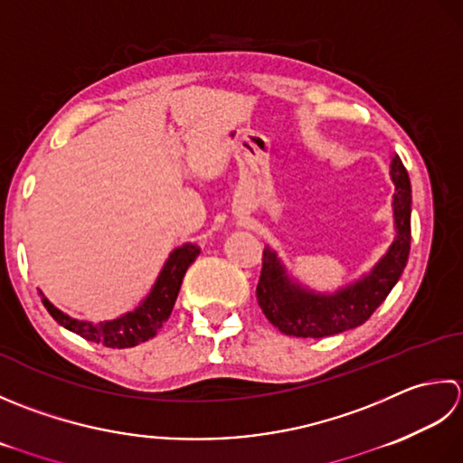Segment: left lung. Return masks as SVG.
<instances>
[{
    "instance_id": "1",
    "label": "left lung",
    "mask_w": 463,
    "mask_h": 463,
    "mask_svg": "<svg viewBox=\"0 0 463 463\" xmlns=\"http://www.w3.org/2000/svg\"><path fill=\"white\" fill-rule=\"evenodd\" d=\"M390 174L395 184V240L370 276L357 284L334 296H316L291 284L276 253L269 248L263 250L256 296L263 316L281 334L294 337H327L354 329L370 319L388 298L392 288L398 284L408 263L411 243V185L400 156H393Z\"/></svg>"
}]
</instances>
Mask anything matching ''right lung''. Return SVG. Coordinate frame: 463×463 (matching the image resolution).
<instances>
[{
	"label": "right lung",
	"instance_id": "1",
	"mask_svg": "<svg viewBox=\"0 0 463 463\" xmlns=\"http://www.w3.org/2000/svg\"><path fill=\"white\" fill-rule=\"evenodd\" d=\"M197 256H200V248L194 243H185L182 248H177L169 256L152 294L146 298L144 304L126 316L111 319V322H80V319L65 316L63 311L53 307L45 298H42V301L55 322L70 329V332L81 335L83 339H88V342H96L106 347H118V350H121V347H134L152 339L157 334V329L167 322V317L172 316L185 271Z\"/></svg>",
	"mask_w": 463,
	"mask_h": 463
}]
</instances>
